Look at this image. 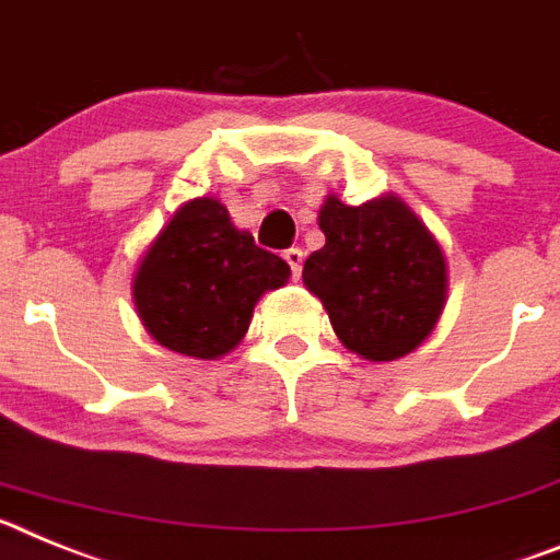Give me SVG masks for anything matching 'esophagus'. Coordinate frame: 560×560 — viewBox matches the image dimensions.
Segmentation results:
<instances>
[{"instance_id":"34e87169","label":"esophagus","mask_w":560,"mask_h":560,"mask_svg":"<svg viewBox=\"0 0 560 560\" xmlns=\"http://www.w3.org/2000/svg\"><path fill=\"white\" fill-rule=\"evenodd\" d=\"M284 261L293 270V279H299L301 267H304V250L301 247H290V250H284Z\"/></svg>"}]
</instances>
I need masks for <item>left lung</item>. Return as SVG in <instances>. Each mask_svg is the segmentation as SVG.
Masks as SVG:
<instances>
[{
  "label": "left lung",
  "instance_id": "8db88e82",
  "mask_svg": "<svg viewBox=\"0 0 560 560\" xmlns=\"http://www.w3.org/2000/svg\"><path fill=\"white\" fill-rule=\"evenodd\" d=\"M327 242L304 261V284L324 304L335 335L363 361L415 352L448 304V259L425 222L397 194L318 208Z\"/></svg>",
  "mask_w": 560,
  "mask_h": 560
}]
</instances>
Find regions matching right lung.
I'll return each instance as SVG.
<instances>
[{
    "label": "right lung",
    "mask_w": 560,
    "mask_h": 560,
    "mask_svg": "<svg viewBox=\"0 0 560 560\" xmlns=\"http://www.w3.org/2000/svg\"><path fill=\"white\" fill-rule=\"evenodd\" d=\"M290 281V265L256 247L217 197H194L158 231L132 273L145 332L168 352L220 361L240 347L261 295Z\"/></svg>",
    "instance_id": "1"
}]
</instances>
